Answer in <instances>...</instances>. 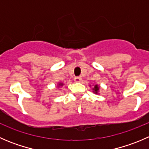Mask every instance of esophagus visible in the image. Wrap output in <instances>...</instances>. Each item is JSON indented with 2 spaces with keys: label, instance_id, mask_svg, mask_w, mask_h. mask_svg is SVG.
I'll list each match as a JSON object with an SVG mask.
<instances>
[{
  "label": "esophagus",
  "instance_id": "34e87169",
  "mask_svg": "<svg viewBox=\"0 0 149 149\" xmlns=\"http://www.w3.org/2000/svg\"><path fill=\"white\" fill-rule=\"evenodd\" d=\"M75 82H80L81 81V78L80 76H76V77L74 78Z\"/></svg>",
  "mask_w": 149,
  "mask_h": 149
}]
</instances>
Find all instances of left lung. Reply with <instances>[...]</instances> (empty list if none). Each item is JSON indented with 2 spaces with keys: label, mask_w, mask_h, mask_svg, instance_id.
Instances as JSON below:
<instances>
[{
  "label": "left lung",
  "mask_w": 149,
  "mask_h": 149,
  "mask_svg": "<svg viewBox=\"0 0 149 149\" xmlns=\"http://www.w3.org/2000/svg\"><path fill=\"white\" fill-rule=\"evenodd\" d=\"M93 89H94V92H95V93H97V91H98V90H99V87H98V86H97V85H95V86H94V88H93Z\"/></svg>",
  "instance_id": "1"
}]
</instances>
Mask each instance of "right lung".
<instances>
[{
	"label": "right lung",
	"instance_id": "obj_1",
	"mask_svg": "<svg viewBox=\"0 0 149 149\" xmlns=\"http://www.w3.org/2000/svg\"><path fill=\"white\" fill-rule=\"evenodd\" d=\"M60 85H61V86H62V85H63V84H60Z\"/></svg>",
	"mask_w": 149,
	"mask_h": 149
}]
</instances>
